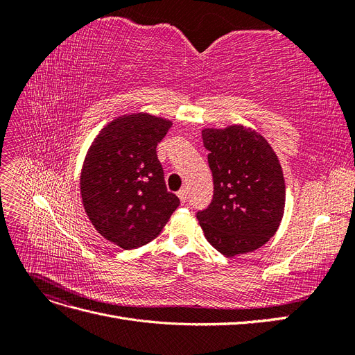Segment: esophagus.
<instances>
[{
	"instance_id": "obj_1",
	"label": "esophagus",
	"mask_w": 355,
	"mask_h": 355,
	"mask_svg": "<svg viewBox=\"0 0 355 355\" xmlns=\"http://www.w3.org/2000/svg\"><path fill=\"white\" fill-rule=\"evenodd\" d=\"M187 196H188V192H187V189H184V188H182V189L178 192V197L180 198V201H182V202H185V201H187V198H188Z\"/></svg>"
}]
</instances>
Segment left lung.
I'll list each match as a JSON object with an SVG mask.
<instances>
[{
    "mask_svg": "<svg viewBox=\"0 0 355 355\" xmlns=\"http://www.w3.org/2000/svg\"><path fill=\"white\" fill-rule=\"evenodd\" d=\"M213 175V200L197 219L207 241L231 257L259 249L284 213L283 170L271 145L244 125L204 128Z\"/></svg>",
    "mask_w": 355,
    "mask_h": 355,
    "instance_id": "left-lung-1",
    "label": "left lung"
}]
</instances>
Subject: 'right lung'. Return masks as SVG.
Instances as JSON below:
<instances>
[{
  "label": "right lung",
  "instance_id": "right-lung-1",
  "mask_svg": "<svg viewBox=\"0 0 355 355\" xmlns=\"http://www.w3.org/2000/svg\"><path fill=\"white\" fill-rule=\"evenodd\" d=\"M171 121L145 112L115 118L92 144L80 179L85 213L103 239L130 250L153 241L180 204L166 188L157 145Z\"/></svg>",
  "mask_w": 355,
  "mask_h": 355
}]
</instances>
